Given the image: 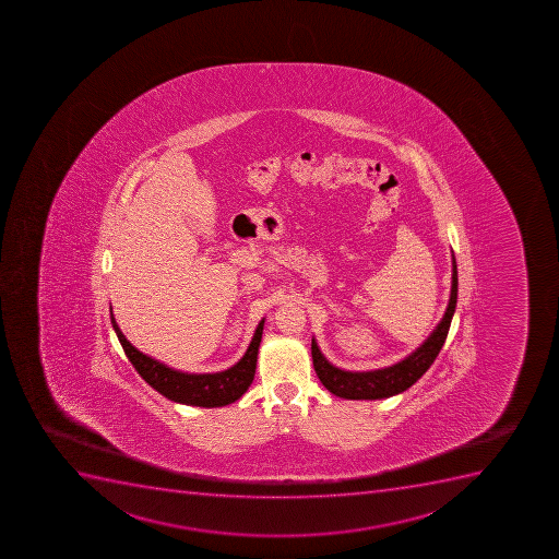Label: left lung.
Returning a JSON list of instances; mask_svg holds the SVG:
<instances>
[{
  "instance_id": "left-lung-1",
  "label": "left lung",
  "mask_w": 559,
  "mask_h": 559,
  "mask_svg": "<svg viewBox=\"0 0 559 559\" xmlns=\"http://www.w3.org/2000/svg\"><path fill=\"white\" fill-rule=\"evenodd\" d=\"M451 265H453L451 294H449L448 308L442 319L435 326L433 332L424 340L423 345L413 349L412 354L406 355L395 365L370 371L343 370L324 357L323 352L319 349L318 341L312 337L313 370L318 373L319 381L323 382V386L335 396L348 399V401L388 399L412 388L429 370V366L433 365L448 337L456 299H459V271H456L453 251H451Z\"/></svg>"
}]
</instances>
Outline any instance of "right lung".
Instances as JSON below:
<instances>
[{
  "label": "right lung",
  "mask_w": 559,
  "mask_h": 559,
  "mask_svg": "<svg viewBox=\"0 0 559 559\" xmlns=\"http://www.w3.org/2000/svg\"><path fill=\"white\" fill-rule=\"evenodd\" d=\"M110 319L120 345L124 348L126 357L131 360V365L139 371V376L153 390H157L160 395L166 396L169 401L186 404V406H227L230 402L238 401L254 381L258 349H260L265 319H261L258 323L254 335H252L251 345L247 348L243 357L235 366H230L224 371H216V373H188V371L169 368L160 360L142 354L141 349L131 345L130 341L126 340V335L120 332L114 312L110 313Z\"/></svg>",
  "instance_id": "right-lung-1"
}]
</instances>
